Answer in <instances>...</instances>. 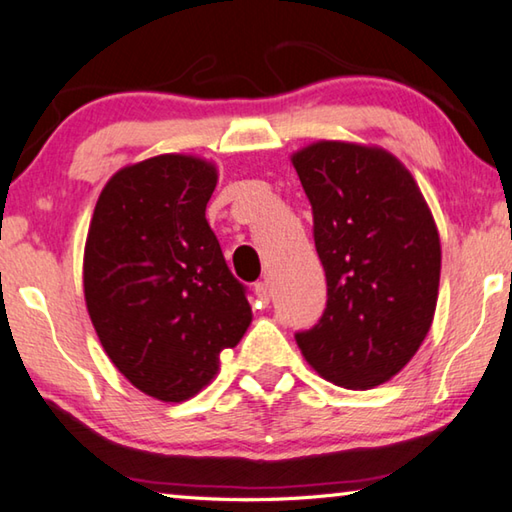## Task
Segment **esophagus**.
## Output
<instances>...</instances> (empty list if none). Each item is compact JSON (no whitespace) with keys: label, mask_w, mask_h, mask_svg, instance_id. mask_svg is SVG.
Returning <instances> with one entry per match:
<instances>
[{"label":"esophagus","mask_w":512,"mask_h":512,"mask_svg":"<svg viewBox=\"0 0 512 512\" xmlns=\"http://www.w3.org/2000/svg\"><path fill=\"white\" fill-rule=\"evenodd\" d=\"M255 296L259 300V305H268V302H271V289H268L266 282L255 284Z\"/></svg>","instance_id":"esophagus-1"}]
</instances>
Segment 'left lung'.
I'll list each match as a JSON object with an SVG mask.
<instances>
[{
    "label": "left lung",
    "instance_id": "obj_1",
    "mask_svg": "<svg viewBox=\"0 0 512 512\" xmlns=\"http://www.w3.org/2000/svg\"><path fill=\"white\" fill-rule=\"evenodd\" d=\"M291 162L327 277L323 316L296 343L332 384L375 388L429 334L440 284L436 221L411 171L381 146L320 140Z\"/></svg>",
    "mask_w": 512,
    "mask_h": 512
}]
</instances>
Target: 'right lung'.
Listing matches in <instances>:
<instances>
[{
	"instance_id": "obj_1",
	"label": "right lung",
	"mask_w": 512,
	"mask_h": 512,
	"mask_svg": "<svg viewBox=\"0 0 512 512\" xmlns=\"http://www.w3.org/2000/svg\"><path fill=\"white\" fill-rule=\"evenodd\" d=\"M214 162L162 153L101 189L83 253L85 305L103 350L142 393L185 402L253 320L205 219Z\"/></svg>"
}]
</instances>
